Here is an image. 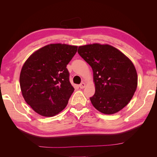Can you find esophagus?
<instances>
[{
  "instance_id": "1",
  "label": "esophagus",
  "mask_w": 157,
  "mask_h": 157,
  "mask_svg": "<svg viewBox=\"0 0 157 157\" xmlns=\"http://www.w3.org/2000/svg\"><path fill=\"white\" fill-rule=\"evenodd\" d=\"M85 86H86V84H85V82H81L79 84V87H80V88H81V89H83L85 87Z\"/></svg>"
}]
</instances>
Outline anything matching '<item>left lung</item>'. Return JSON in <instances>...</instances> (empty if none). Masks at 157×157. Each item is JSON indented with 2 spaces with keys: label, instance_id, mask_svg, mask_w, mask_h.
I'll use <instances>...</instances> for the list:
<instances>
[{
  "label": "left lung",
  "instance_id": "8db88e82",
  "mask_svg": "<svg viewBox=\"0 0 157 157\" xmlns=\"http://www.w3.org/2000/svg\"><path fill=\"white\" fill-rule=\"evenodd\" d=\"M78 53L93 70L96 91L90 98L93 106L107 115L126 106L137 86V72L130 59L108 44L81 46Z\"/></svg>",
  "mask_w": 157,
  "mask_h": 157
}]
</instances>
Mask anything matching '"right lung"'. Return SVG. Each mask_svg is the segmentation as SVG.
<instances>
[{
  "label": "right lung",
  "instance_id": "1",
  "mask_svg": "<svg viewBox=\"0 0 157 157\" xmlns=\"http://www.w3.org/2000/svg\"><path fill=\"white\" fill-rule=\"evenodd\" d=\"M77 46L51 44L35 52L23 65L20 83L28 105L44 117H53L67 106L74 92L66 68Z\"/></svg>",
  "mask_w": 157,
  "mask_h": 157
}]
</instances>
